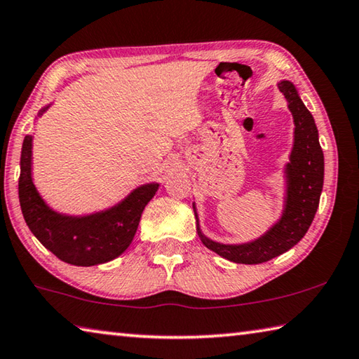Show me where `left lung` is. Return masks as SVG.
<instances>
[{"label":"left lung","mask_w":359,"mask_h":359,"mask_svg":"<svg viewBox=\"0 0 359 359\" xmlns=\"http://www.w3.org/2000/svg\"><path fill=\"white\" fill-rule=\"evenodd\" d=\"M289 103L295 122V142L287 165V199L279 223L264 237L246 245H221L198 233L208 250L236 264H264L289 251L308 232L316 217L323 187V152L314 117L299 99L290 81L278 84ZM198 218V217H196Z\"/></svg>","instance_id":"obj_1"}]
</instances>
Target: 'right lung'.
I'll use <instances>...</instances> for the list:
<instances>
[{
    "label": "right lung",
    "mask_w": 359,
    "mask_h": 359,
    "mask_svg": "<svg viewBox=\"0 0 359 359\" xmlns=\"http://www.w3.org/2000/svg\"><path fill=\"white\" fill-rule=\"evenodd\" d=\"M45 111V108L42 109ZM31 142L25 136L18 177V199L26 224L36 238L62 262L78 266L99 265L127 250L138 229L141 213L158 190V184L140 187L103 213L90 217H62L45 205L31 180Z\"/></svg>",
    "instance_id": "obj_1"
}]
</instances>
